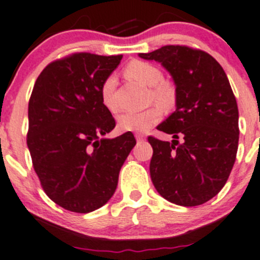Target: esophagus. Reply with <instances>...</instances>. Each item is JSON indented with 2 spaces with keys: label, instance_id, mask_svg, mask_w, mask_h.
Returning a JSON list of instances; mask_svg holds the SVG:
<instances>
[{
  "label": "esophagus",
  "instance_id": "obj_1",
  "mask_svg": "<svg viewBox=\"0 0 260 260\" xmlns=\"http://www.w3.org/2000/svg\"><path fill=\"white\" fill-rule=\"evenodd\" d=\"M145 138H146V136L142 135V133H137V135H136V140H137V141H144Z\"/></svg>",
  "mask_w": 260,
  "mask_h": 260
}]
</instances>
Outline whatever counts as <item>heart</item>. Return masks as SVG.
<instances>
[{"mask_svg": "<svg viewBox=\"0 0 260 260\" xmlns=\"http://www.w3.org/2000/svg\"><path fill=\"white\" fill-rule=\"evenodd\" d=\"M124 74L131 81H135L142 86L151 88L150 89V100L155 101L164 110H168L174 106L176 91L171 84L163 82L164 75L157 67L150 64V62L136 60L125 67ZM115 83V77L109 75L101 84V101L110 113L118 111V104L114 97ZM159 108L158 106H151V108L144 111H138V113H135V111L123 113L122 115L118 116L119 129L124 131V132H146L161 119V109Z\"/></svg>", "mask_w": 260, "mask_h": 260, "instance_id": "obj_1", "label": "heart"}]
</instances>
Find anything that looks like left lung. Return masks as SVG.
<instances>
[{"instance_id": "obj_1", "label": "left lung", "mask_w": 260, "mask_h": 260, "mask_svg": "<svg viewBox=\"0 0 260 260\" xmlns=\"http://www.w3.org/2000/svg\"><path fill=\"white\" fill-rule=\"evenodd\" d=\"M140 57L160 62L176 84V111L157 125L174 140L149 137L152 183L171 203L201 205L222 190L236 160L239 109L229 78L209 53L187 46H164Z\"/></svg>"}]
</instances>
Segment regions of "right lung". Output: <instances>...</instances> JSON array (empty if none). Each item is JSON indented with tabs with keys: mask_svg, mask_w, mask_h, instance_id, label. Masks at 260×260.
<instances>
[{
	"mask_svg": "<svg viewBox=\"0 0 260 260\" xmlns=\"http://www.w3.org/2000/svg\"><path fill=\"white\" fill-rule=\"evenodd\" d=\"M122 55L79 52L48 64L28 106L26 137L46 195L64 209L89 213L105 205L135 147L131 132L105 138L115 120L101 101V84Z\"/></svg>",
	"mask_w": 260,
	"mask_h": 260,
	"instance_id": "right-lung-1",
	"label": "right lung"
}]
</instances>
